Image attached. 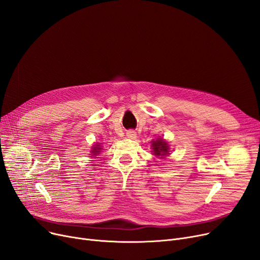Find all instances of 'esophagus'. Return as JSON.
<instances>
[{
	"instance_id": "esophagus-1",
	"label": "esophagus",
	"mask_w": 260,
	"mask_h": 260,
	"mask_svg": "<svg viewBox=\"0 0 260 260\" xmlns=\"http://www.w3.org/2000/svg\"><path fill=\"white\" fill-rule=\"evenodd\" d=\"M126 136H127L128 138H131V139H135V138H136V136H137V134H136V132H135V131L129 129V131H127V133H126Z\"/></svg>"
}]
</instances>
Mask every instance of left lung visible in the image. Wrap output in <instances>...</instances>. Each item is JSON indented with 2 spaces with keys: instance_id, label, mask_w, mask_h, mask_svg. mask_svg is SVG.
<instances>
[{
  "instance_id": "1",
  "label": "left lung",
  "mask_w": 260,
  "mask_h": 260,
  "mask_svg": "<svg viewBox=\"0 0 260 260\" xmlns=\"http://www.w3.org/2000/svg\"><path fill=\"white\" fill-rule=\"evenodd\" d=\"M152 146H153V152L156 156H165L168 154V144L166 141L164 140H156L152 142Z\"/></svg>"
}]
</instances>
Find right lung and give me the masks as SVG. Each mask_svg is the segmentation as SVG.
<instances>
[{
    "instance_id": "right-lung-1",
    "label": "right lung",
    "mask_w": 260,
    "mask_h": 260,
    "mask_svg": "<svg viewBox=\"0 0 260 260\" xmlns=\"http://www.w3.org/2000/svg\"><path fill=\"white\" fill-rule=\"evenodd\" d=\"M93 148H94V149L92 150V153H93V155H96V154H99V152H100L99 150H101V148H99V146H96V145H95V146H93Z\"/></svg>"
}]
</instances>
